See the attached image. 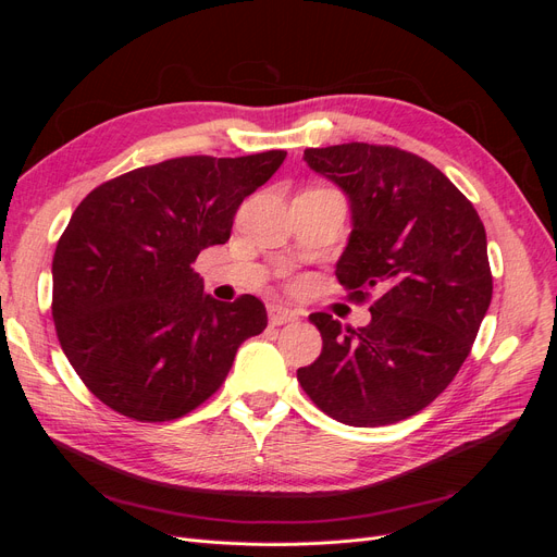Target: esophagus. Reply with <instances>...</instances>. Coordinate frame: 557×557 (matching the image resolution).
<instances>
[{
	"instance_id": "34e87169",
	"label": "esophagus",
	"mask_w": 557,
	"mask_h": 557,
	"mask_svg": "<svg viewBox=\"0 0 557 557\" xmlns=\"http://www.w3.org/2000/svg\"><path fill=\"white\" fill-rule=\"evenodd\" d=\"M267 313H269V323H272V325H285V323H295V320L299 318V313H297L295 309L281 307V305H269V307H267Z\"/></svg>"
}]
</instances>
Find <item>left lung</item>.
<instances>
[{"mask_svg": "<svg viewBox=\"0 0 557 557\" xmlns=\"http://www.w3.org/2000/svg\"><path fill=\"white\" fill-rule=\"evenodd\" d=\"M305 162L350 205L336 278L356 299L376 290L364 327L327 313L305 393L339 423L393 425L425 409L458 374L491 307L485 230L471 201L428 160L372 144L307 148Z\"/></svg>", "mask_w": 557, "mask_h": 557, "instance_id": "8db88e82", "label": "left lung"}]
</instances>
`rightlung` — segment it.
<instances>
[{"mask_svg": "<svg viewBox=\"0 0 557 557\" xmlns=\"http://www.w3.org/2000/svg\"><path fill=\"white\" fill-rule=\"evenodd\" d=\"M285 150L176 158L95 188L53 258V320L74 372L113 411L181 418L223 385L237 348L267 327L258 297L218 301L193 262L225 244L242 201Z\"/></svg>", "mask_w": 557, "mask_h": 557, "instance_id": "right-lung-1", "label": "right lung"}]
</instances>
